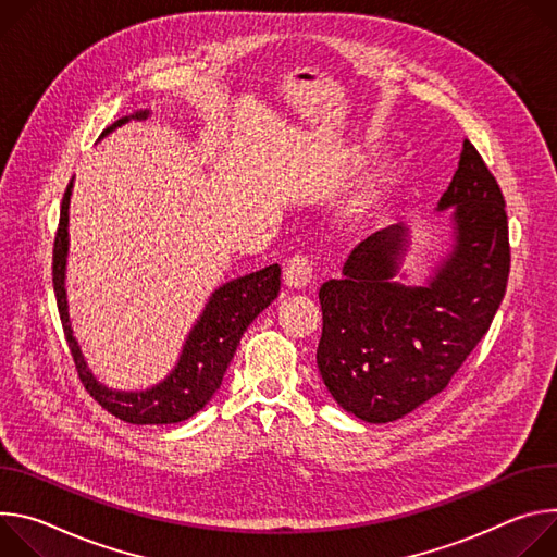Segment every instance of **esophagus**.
<instances>
[{"instance_id":"obj_1","label":"esophagus","mask_w":557,"mask_h":557,"mask_svg":"<svg viewBox=\"0 0 557 557\" xmlns=\"http://www.w3.org/2000/svg\"><path fill=\"white\" fill-rule=\"evenodd\" d=\"M312 274H314L312 261H310V257H305V255H294L285 263V270H283V278H285V285L289 289H305L307 285H310Z\"/></svg>"}]
</instances>
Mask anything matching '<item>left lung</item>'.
Here are the masks:
<instances>
[{"label": "left lung", "mask_w": 557, "mask_h": 557, "mask_svg": "<svg viewBox=\"0 0 557 557\" xmlns=\"http://www.w3.org/2000/svg\"><path fill=\"white\" fill-rule=\"evenodd\" d=\"M436 210H451V250L422 285L396 281L405 225L360 240L341 278L321 285L319 372L332 398L364 422L398 420L441 394L503 302L511 263L505 197L467 139Z\"/></svg>", "instance_id": "obj_1"}]
</instances>
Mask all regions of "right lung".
I'll use <instances>...</instances> for the list:
<instances>
[{"instance_id": "right-lung-1", "label": "right lung", "mask_w": 557, "mask_h": 557, "mask_svg": "<svg viewBox=\"0 0 557 557\" xmlns=\"http://www.w3.org/2000/svg\"><path fill=\"white\" fill-rule=\"evenodd\" d=\"M150 110H137L135 114L121 116L101 135L106 137L114 128L133 119H146ZM73 181L69 183L64 201H61L59 227L52 250V285L57 294V307L61 325L79 372V379L88 394L112 416L131 424H174L193 418L201 411L210 398L221 387L223 374L234 358L236 345L243 332L278 296L281 289V268L268 265L259 272L238 276L223 283L208 298L201 317L185 336L183 349L172 372L157 385L141 392H121L101 385L88 369L77 338L73 336V325L69 317L66 296V263H69V210H71Z\"/></svg>"}]
</instances>
